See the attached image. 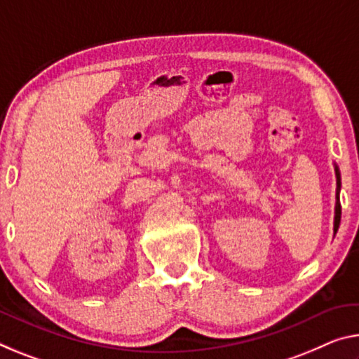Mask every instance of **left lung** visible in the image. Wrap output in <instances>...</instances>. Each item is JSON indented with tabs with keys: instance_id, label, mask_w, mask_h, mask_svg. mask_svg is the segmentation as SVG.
Returning a JSON list of instances; mask_svg holds the SVG:
<instances>
[{
	"instance_id": "obj_1",
	"label": "left lung",
	"mask_w": 359,
	"mask_h": 359,
	"mask_svg": "<svg viewBox=\"0 0 359 359\" xmlns=\"http://www.w3.org/2000/svg\"><path fill=\"white\" fill-rule=\"evenodd\" d=\"M335 168V177H337V191H335V215H334V235L339 230L340 225V214H342V209H340V201H339V193H340V172L337 164H334Z\"/></svg>"
}]
</instances>
